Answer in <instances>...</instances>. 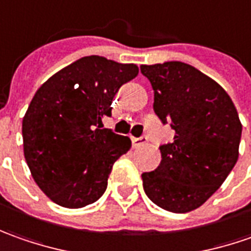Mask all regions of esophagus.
Returning a JSON list of instances; mask_svg holds the SVG:
<instances>
[{
    "label": "esophagus",
    "instance_id": "34e87169",
    "mask_svg": "<svg viewBox=\"0 0 251 251\" xmlns=\"http://www.w3.org/2000/svg\"><path fill=\"white\" fill-rule=\"evenodd\" d=\"M147 142V137H132V144L133 147H140L144 143Z\"/></svg>",
    "mask_w": 251,
    "mask_h": 251
}]
</instances>
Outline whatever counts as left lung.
Here are the masks:
<instances>
[{"mask_svg": "<svg viewBox=\"0 0 251 251\" xmlns=\"http://www.w3.org/2000/svg\"><path fill=\"white\" fill-rule=\"evenodd\" d=\"M154 90V112L175 130L160 147L158 168L142 175L143 189L171 212L199 208L224 183L239 158L242 124L228 93L195 66L171 61L142 65Z\"/></svg>", "mask_w": 251, "mask_h": 251, "instance_id": "left-lung-1", "label": "left lung"}]
</instances>
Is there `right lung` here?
I'll list each match as a JSON object with an SVG mask.
<instances>
[{"label": "right lung", "mask_w": 251, "mask_h": 251, "mask_svg": "<svg viewBox=\"0 0 251 251\" xmlns=\"http://www.w3.org/2000/svg\"><path fill=\"white\" fill-rule=\"evenodd\" d=\"M139 74L134 64L83 56L44 82L22 121L23 154L34 182L54 203L82 208L104 195L114 162L132 142L107 129L118 89Z\"/></svg>", "instance_id": "right-lung-1"}]
</instances>
